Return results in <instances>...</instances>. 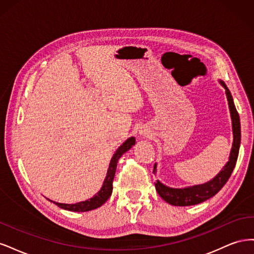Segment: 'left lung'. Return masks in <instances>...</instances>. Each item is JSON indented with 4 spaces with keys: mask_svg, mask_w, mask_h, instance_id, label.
I'll use <instances>...</instances> for the list:
<instances>
[{
    "mask_svg": "<svg viewBox=\"0 0 254 254\" xmlns=\"http://www.w3.org/2000/svg\"><path fill=\"white\" fill-rule=\"evenodd\" d=\"M222 87L226 89L227 99L230 108V113H231V120H232V130H233V144L231 153H230L229 161L224 168L220 171V173L213 178L211 181L198 184V186L182 188V189H173L164 186L159 180L155 182V187L158 191V194L161 198L164 199L166 202L172 205L176 206H187V205H194L201 203L207 199L216 195L218 191L225 186L227 181L229 180L230 176H231L236 161L238 157V151H240V145H241V122H240V115L236 111L234 106V102L231 93H230L229 89L225 84L224 81H219ZM157 172V164L153 166V173Z\"/></svg>",
    "mask_w": 254,
    "mask_h": 254,
    "instance_id": "left-lung-1",
    "label": "left lung"
}]
</instances>
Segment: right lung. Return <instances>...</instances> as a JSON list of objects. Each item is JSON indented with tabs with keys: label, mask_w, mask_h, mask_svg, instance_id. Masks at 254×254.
I'll return each instance as SVG.
<instances>
[{
	"label": "right lung",
	"mask_w": 254,
	"mask_h": 254,
	"mask_svg": "<svg viewBox=\"0 0 254 254\" xmlns=\"http://www.w3.org/2000/svg\"><path fill=\"white\" fill-rule=\"evenodd\" d=\"M134 144H135V139L133 136H131V137H129L128 140H126L124 143H123L118 148V150L115 151V153L110 161L108 172H107V176L104 180L103 187H102L101 190H99L95 196L88 199V200H86V201H81V202H77L74 204L59 203V202H54V203L57 204L59 207H61V209L72 211V212H87V211L97 209V207L103 205L107 201V199H108L112 194V189H113L112 183H113V179H114L115 171H117V165H118L119 159L123 155H124L126 151H128L130 148H131Z\"/></svg>",
	"instance_id": "obj_1"
}]
</instances>
